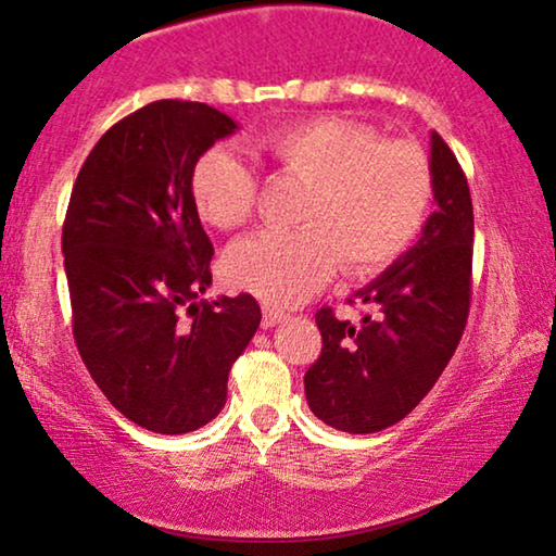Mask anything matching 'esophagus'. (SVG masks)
<instances>
[{
    "mask_svg": "<svg viewBox=\"0 0 556 556\" xmlns=\"http://www.w3.org/2000/svg\"><path fill=\"white\" fill-rule=\"evenodd\" d=\"M286 318V314L283 311H278V308H273V306H263V329H273V326L276 324H280Z\"/></svg>",
    "mask_w": 556,
    "mask_h": 556,
    "instance_id": "34e87169",
    "label": "esophagus"
}]
</instances>
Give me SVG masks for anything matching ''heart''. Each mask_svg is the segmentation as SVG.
Segmentation results:
<instances>
[{"label": "heart", "mask_w": 556, "mask_h": 556, "mask_svg": "<svg viewBox=\"0 0 556 556\" xmlns=\"http://www.w3.org/2000/svg\"><path fill=\"white\" fill-rule=\"evenodd\" d=\"M280 177L306 185L299 230L257 232L227 250L225 273L270 306L308 301L333 270L369 276L390 265L420 230L432 169L420 147L382 141L377 128L341 116L303 118L248 141ZM204 223L235 230L253 217L257 177L227 147L197 159L189 177Z\"/></svg>", "instance_id": "b5f03b06"}]
</instances>
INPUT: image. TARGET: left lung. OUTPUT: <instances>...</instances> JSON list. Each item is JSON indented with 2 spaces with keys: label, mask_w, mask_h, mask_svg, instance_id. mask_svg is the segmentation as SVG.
Returning <instances> with one entry per match:
<instances>
[{
  "label": "left lung",
  "mask_w": 556,
  "mask_h": 556,
  "mask_svg": "<svg viewBox=\"0 0 556 556\" xmlns=\"http://www.w3.org/2000/svg\"><path fill=\"white\" fill-rule=\"evenodd\" d=\"M435 212L420 240L354 295L375 314L359 324L316 314L324 346L303 387L311 413L367 435L413 413L458 349L470 308L473 204L451 147L430 134ZM354 303V301H349Z\"/></svg>",
  "instance_id": "obj_1"
}]
</instances>
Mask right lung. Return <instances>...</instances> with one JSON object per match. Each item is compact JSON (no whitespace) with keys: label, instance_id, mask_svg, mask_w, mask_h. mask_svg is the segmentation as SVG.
<instances>
[{"label":"right lung","instance_id":"right-lung-1","mask_svg":"<svg viewBox=\"0 0 556 556\" xmlns=\"http://www.w3.org/2000/svg\"><path fill=\"white\" fill-rule=\"evenodd\" d=\"M235 128L207 103L143 105L101 136L67 204L75 344L111 405L162 435L215 420L227 375L261 326L250 293L197 301L212 283L215 248L189 177Z\"/></svg>","mask_w":556,"mask_h":556}]
</instances>
